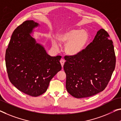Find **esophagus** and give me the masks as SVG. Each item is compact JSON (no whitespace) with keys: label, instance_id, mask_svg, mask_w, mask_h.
Here are the masks:
<instances>
[{"label":"esophagus","instance_id":"obj_1","mask_svg":"<svg viewBox=\"0 0 121 121\" xmlns=\"http://www.w3.org/2000/svg\"><path fill=\"white\" fill-rule=\"evenodd\" d=\"M60 63L61 64V65H62V68H63V65H64V63H65V60L64 59H61L60 60Z\"/></svg>","mask_w":121,"mask_h":121}]
</instances>
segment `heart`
<instances>
[{
  "instance_id": "b5f03b06",
  "label": "heart",
  "mask_w": 121,
  "mask_h": 121,
  "mask_svg": "<svg viewBox=\"0 0 121 121\" xmlns=\"http://www.w3.org/2000/svg\"><path fill=\"white\" fill-rule=\"evenodd\" d=\"M57 39L61 43L66 44L65 52L67 54L75 56L79 54L84 49L89 39L86 31L77 29H68L57 35ZM52 45L57 47L55 39L52 40Z\"/></svg>"
}]
</instances>
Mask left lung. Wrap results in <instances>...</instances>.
<instances>
[{
    "label": "left lung",
    "instance_id": "8db88e82",
    "mask_svg": "<svg viewBox=\"0 0 121 121\" xmlns=\"http://www.w3.org/2000/svg\"><path fill=\"white\" fill-rule=\"evenodd\" d=\"M109 38L105 30L100 29L79 54L64 57L66 88L72 96L90 97L107 87L116 65L114 47Z\"/></svg>",
    "mask_w": 121,
    "mask_h": 121
}]
</instances>
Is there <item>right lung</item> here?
Returning <instances> with one entry per match:
<instances>
[{
	"label": "right lung",
	"mask_w": 121,
	"mask_h": 121,
	"mask_svg": "<svg viewBox=\"0 0 121 121\" xmlns=\"http://www.w3.org/2000/svg\"><path fill=\"white\" fill-rule=\"evenodd\" d=\"M38 25L33 20H26L18 26L5 53L10 81L20 91L34 97L44 94L51 79L62 69V57L50 56L30 35Z\"/></svg>",
	"instance_id": "add662e5"
}]
</instances>
